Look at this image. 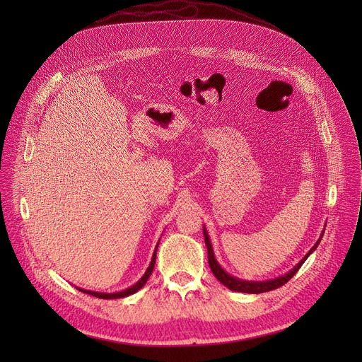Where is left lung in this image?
I'll return each mask as SVG.
<instances>
[{"mask_svg":"<svg viewBox=\"0 0 362 362\" xmlns=\"http://www.w3.org/2000/svg\"><path fill=\"white\" fill-rule=\"evenodd\" d=\"M321 238H322V233H321L320 239L315 242V245L310 250V252H308L305 257H303L288 274L276 277V279H273V280H265V281H248V280H240V279H238V277H233V276H230L229 273H226V272L221 269V265L217 262V259H216V257H214L210 236H208V232L205 230V227H204V240H205L206 251H208V264H210V269H211L213 274L217 277V280H218L220 283L224 284L226 288H229L230 291H235V292H243V293H262V292H269V291H273V289H277V288L283 286L284 283H288V281L298 273V270L300 269V265H302L303 262H305V259L315 251V248L318 246Z\"/></svg>","mask_w":362,"mask_h":362,"instance_id":"1","label":"left lung"}]
</instances>
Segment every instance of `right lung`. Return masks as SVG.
Returning <instances> with one entry per match:
<instances>
[{
    "label": "right lung",
    "mask_w": 362,
    "mask_h": 362,
    "mask_svg": "<svg viewBox=\"0 0 362 362\" xmlns=\"http://www.w3.org/2000/svg\"><path fill=\"white\" fill-rule=\"evenodd\" d=\"M157 248H158V243H157V246H156V251H154V255H152V259H151V262H149V267L146 269V272H145V274L135 283L133 284V286H130V288H127V289H124V291H122V292H116V293H101V292H92V291H85V289H81V288H78L81 292H83V293H88V295H92V296H97V298H101V299H117V298H124V296H129V295H133L135 292H138L144 284L146 283V280L149 279V276H151V273H152V270H154V265H156V257H157Z\"/></svg>",
    "instance_id": "right-lung-1"
}]
</instances>
